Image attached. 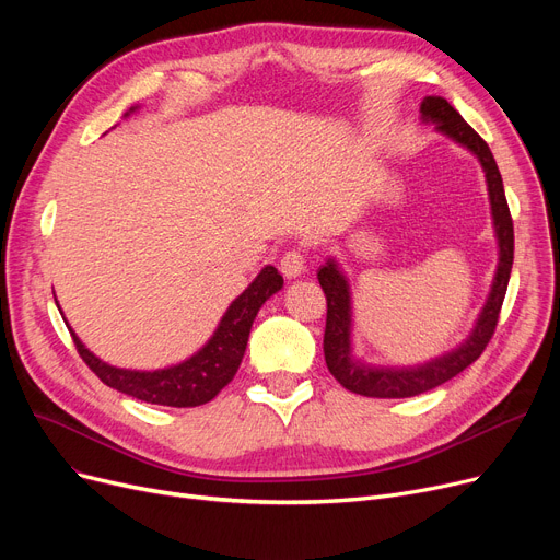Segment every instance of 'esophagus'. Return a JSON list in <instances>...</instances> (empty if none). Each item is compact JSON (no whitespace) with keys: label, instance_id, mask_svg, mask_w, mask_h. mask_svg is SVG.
I'll use <instances>...</instances> for the list:
<instances>
[{"label":"esophagus","instance_id":"obj_1","mask_svg":"<svg viewBox=\"0 0 560 560\" xmlns=\"http://www.w3.org/2000/svg\"><path fill=\"white\" fill-rule=\"evenodd\" d=\"M279 270H281V275H283L285 279H298V277H302L304 270H306L304 254H300V252H288V254H283V258H281V262H279Z\"/></svg>","mask_w":560,"mask_h":560}]
</instances>
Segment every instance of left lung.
I'll return each mask as SVG.
<instances>
[{
  "mask_svg": "<svg viewBox=\"0 0 560 560\" xmlns=\"http://www.w3.org/2000/svg\"><path fill=\"white\" fill-rule=\"evenodd\" d=\"M420 120L424 125H435V131L460 144L463 150L475 154L481 163L488 199L490 218L497 241V270L490 283V292L472 331L454 349L445 351L435 359H429L418 365H372L354 354V302H351V285L342 272L340 262L329 256L325 265H319L317 279L327 295V329H325V361L329 372L340 381L347 390L378 397V399H401L427 393L445 381L454 378L467 365H472L486 345L490 342L499 311H502L504 295L513 268V220L504 195V182L490 147L483 138L469 127L460 113L443 97H424L420 104Z\"/></svg>",
  "mask_w": 560,
  "mask_h": 560,
  "instance_id": "8db88e82",
  "label": "left lung"
}]
</instances>
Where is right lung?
Wrapping results in <instances>:
<instances>
[{"label": "right lung", "instance_id": "obj_1", "mask_svg": "<svg viewBox=\"0 0 560 560\" xmlns=\"http://www.w3.org/2000/svg\"><path fill=\"white\" fill-rule=\"evenodd\" d=\"M138 108L140 106H131L125 113V117ZM281 288L283 277L277 272L275 265H265L256 275V279L229 304V308L218 322L213 336L206 340L192 357L159 370H129L110 365L95 357L93 351L81 342V338L74 334L68 322L66 325L85 365L91 368L108 388L147 404L190 408L211 401L229 384L233 374L238 372L247 349L249 331L260 306Z\"/></svg>", "mask_w": 560, "mask_h": 560}]
</instances>
